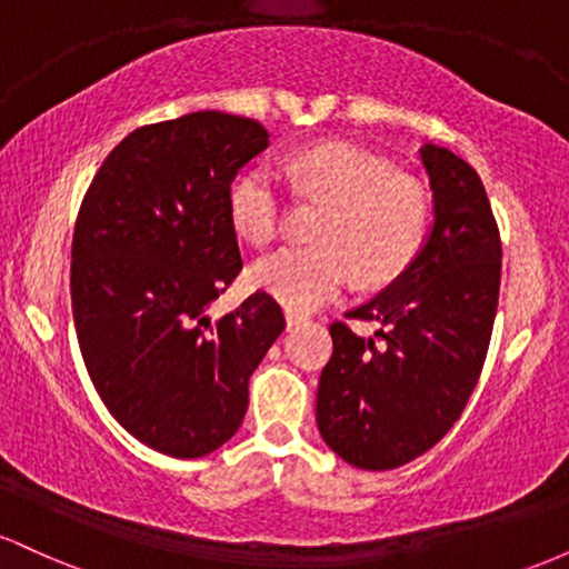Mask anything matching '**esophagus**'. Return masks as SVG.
Returning a JSON list of instances; mask_svg holds the SVG:
<instances>
[{"instance_id":"obj_1","label":"esophagus","mask_w":569,"mask_h":569,"mask_svg":"<svg viewBox=\"0 0 569 569\" xmlns=\"http://www.w3.org/2000/svg\"><path fill=\"white\" fill-rule=\"evenodd\" d=\"M307 318L302 316V312H293V310H286V326L289 329H299V326H305Z\"/></svg>"}]
</instances>
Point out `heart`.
Listing matches in <instances>:
<instances>
[{
	"label": "heart",
	"mask_w": 569,
	"mask_h": 569,
	"mask_svg": "<svg viewBox=\"0 0 569 569\" xmlns=\"http://www.w3.org/2000/svg\"><path fill=\"white\" fill-rule=\"evenodd\" d=\"M305 194L329 202L318 246H289L253 262L251 283L291 310H316L352 278L388 283L407 270L428 230V194L407 176L348 143H321L286 162ZM230 217L248 243L264 246L283 224V189L272 166H257L232 184Z\"/></svg>",
	"instance_id": "heart-1"
}]
</instances>
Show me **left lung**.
<instances>
[{
    "mask_svg": "<svg viewBox=\"0 0 569 569\" xmlns=\"http://www.w3.org/2000/svg\"><path fill=\"white\" fill-rule=\"evenodd\" d=\"M420 160L433 192V224L388 289L345 312L377 323L358 337L331 323L335 352L321 371L316 420L350 466L390 471L439 443L466 409L500 293V232L479 173L436 143Z\"/></svg>",
    "mask_w": 569,
    "mask_h": 569,
    "instance_id": "8db88e82",
    "label": "left lung"
}]
</instances>
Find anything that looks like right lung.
<instances>
[{"label": "right lung", "mask_w": 569, "mask_h": 569, "mask_svg": "<svg viewBox=\"0 0 569 569\" xmlns=\"http://www.w3.org/2000/svg\"><path fill=\"white\" fill-rule=\"evenodd\" d=\"M270 147L257 120L192 112L143 126L103 160L71 243V307L98 396L162 455H211L248 409V380L286 329L257 291L213 321L238 278L230 184Z\"/></svg>", "instance_id": "right-lung-1"}]
</instances>
